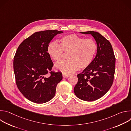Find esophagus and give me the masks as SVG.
<instances>
[{
    "label": "esophagus",
    "instance_id": "obj_1",
    "mask_svg": "<svg viewBox=\"0 0 131 131\" xmlns=\"http://www.w3.org/2000/svg\"><path fill=\"white\" fill-rule=\"evenodd\" d=\"M69 77V75H68V74H64V73H63V77L65 78H67Z\"/></svg>",
    "mask_w": 131,
    "mask_h": 131
}]
</instances>
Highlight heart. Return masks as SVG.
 Returning a JSON list of instances; mask_svg holds the SVG:
<instances>
[{"mask_svg":"<svg viewBox=\"0 0 131 131\" xmlns=\"http://www.w3.org/2000/svg\"><path fill=\"white\" fill-rule=\"evenodd\" d=\"M97 48L96 42L93 39H85L71 34L62 37L60 45L54 41L50 42L47 51L51 58L56 62L61 60L63 51L68 52V60L56 64L55 68L64 74H69L79 68L82 69L88 67L94 58Z\"/></svg>","mask_w":131,"mask_h":131,"instance_id":"obj_1","label":"heart"}]
</instances>
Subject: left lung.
Listing matches in <instances>:
<instances>
[{
  "mask_svg": "<svg viewBox=\"0 0 131 131\" xmlns=\"http://www.w3.org/2000/svg\"><path fill=\"white\" fill-rule=\"evenodd\" d=\"M80 32L94 37L97 50L91 64L77 74L78 80L73 90L79 99L94 101L104 96L113 84L116 58L111 43L100 33L94 31Z\"/></svg>",
  "mask_w": 131,
  "mask_h": 131,
  "instance_id": "1",
  "label": "left lung"
}]
</instances>
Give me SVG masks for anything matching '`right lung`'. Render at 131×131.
Segmentation results:
<instances>
[{"instance_id": "1", "label": "right lung", "mask_w": 131, "mask_h": 131, "mask_svg": "<svg viewBox=\"0 0 131 131\" xmlns=\"http://www.w3.org/2000/svg\"><path fill=\"white\" fill-rule=\"evenodd\" d=\"M63 32L47 30L34 33L18 46L13 60L16 85L28 100L42 104L52 99L62 73L51 71L53 63L47 47L53 37ZM51 75L46 77L48 73Z\"/></svg>"}]
</instances>
